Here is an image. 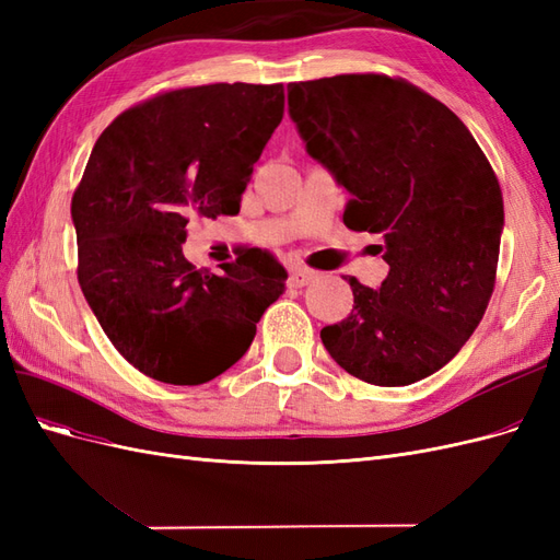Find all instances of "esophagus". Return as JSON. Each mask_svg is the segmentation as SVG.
Segmentation results:
<instances>
[{"label":"esophagus","instance_id":"obj_1","mask_svg":"<svg viewBox=\"0 0 560 560\" xmlns=\"http://www.w3.org/2000/svg\"><path fill=\"white\" fill-rule=\"evenodd\" d=\"M315 278H317V273L311 268H294L292 276H290V284L296 287V290H301V287L311 284Z\"/></svg>","mask_w":560,"mask_h":560}]
</instances>
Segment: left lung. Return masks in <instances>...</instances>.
Returning a JSON list of instances; mask_svg holds the SVG:
<instances>
[{
  "label": "left lung",
  "mask_w": 560,
  "mask_h": 560,
  "mask_svg": "<svg viewBox=\"0 0 560 560\" xmlns=\"http://www.w3.org/2000/svg\"><path fill=\"white\" fill-rule=\"evenodd\" d=\"M313 161L348 191L343 224L381 233L378 290L346 278L354 308L319 331L350 376L397 387L448 364L495 287L504 206L467 126L436 97L383 74L287 86Z\"/></svg>",
  "instance_id": "1"
}]
</instances>
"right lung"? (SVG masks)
I'll use <instances>...</instances> for the list:
<instances>
[{
  "label": "right lung",
  "mask_w": 560,
  "mask_h": 560,
  "mask_svg": "<svg viewBox=\"0 0 560 560\" xmlns=\"http://www.w3.org/2000/svg\"><path fill=\"white\" fill-rule=\"evenodd\" d=\"M282 114V83H210L151 97L97 138L72 198L79 284L114 348L149 378L224 374L284 292V268L257 247L219 273L182 252L191 217L238 214Z\"/></svg>",
  "instance_id": "add662e5"
}]
</instances>
